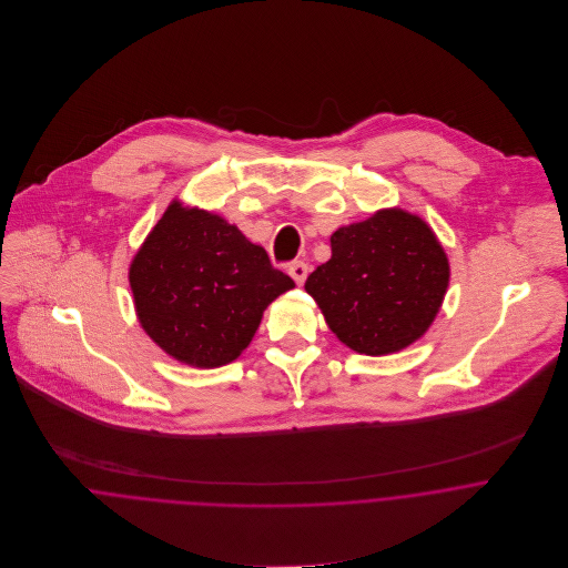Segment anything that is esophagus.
Wrapping results in <instances>:
<instances>
[{
	"instance_id": "34e87169",
	"label": "esophagus",
	"mask_w": 568,
	"mask_h": 568,
	"mask_svg": "<svg viewBox=\"0 0 568 568\" xmlns=\"http://www.w3.org/2000/svg\"><path fill=\"white\" fill-rule=\"evenodd\" d=\"M288 275L302 286L304 282H306V277H308V264L306 262H302V260H297V262H293V264H288Z\"/></svg>"
}]
</instances>
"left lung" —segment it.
Masks as SVG:
<instances>
[{
  "mask_svg": "<svg viewBox=\"0 0 568 568\" xmlns=\"http://www.w3.org/2000/svg\"><path fill=\"white\" fill-rule=\"evenodd\" d=\"M332 257L306 280L341 343L385 356L415 343L437 317L450 277L433 230L400 207L378 210L329 236Z\"/></svg>",
  "mask_w": 568,
  "mask_h": 568,
  "instance_id": "left-lung-1",
  "label": "left lung"
}]
</instances>
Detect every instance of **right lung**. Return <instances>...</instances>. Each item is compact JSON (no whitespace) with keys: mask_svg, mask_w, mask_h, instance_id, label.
I'll return each instance as SVG.
<instances>
[{"mask_svg":"<svg viewBox=\"0 0 568 568\" xmlns=\"http://www.w3.org/2000/svg\"><path fill=\"white\" fill-rule=\"evenodd\" d=\"M129 282L146 334L201 369L236 361L266 306L295 286L236 225L181 201L135 253Z\"/></svg>","mask_w":568,"mask_h":568,"instance_id":"add662e5","label":"right lung"}]
</instances>
